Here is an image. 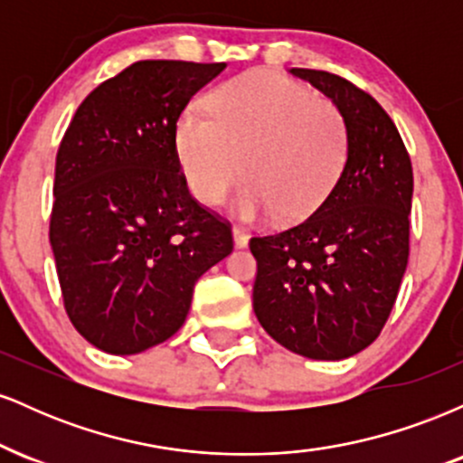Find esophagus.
<instances>
[{
  "instance_id": "esophagus-1",
  "label": "esophagus",
  "mask_w": 463,
  "mask_h": 463,
  "mask_svg": "<svg viewBox=\"0 0 463 463\" xmlns=\"http://www.w3.org/2000/svg\"><path fill=\"white\" fill-rule=\"evenodd\" d=\"M232 241H235V248H246L248 241H250V235L243 228L235 226L232 228Z\"/></svg>"
}]
</instances>
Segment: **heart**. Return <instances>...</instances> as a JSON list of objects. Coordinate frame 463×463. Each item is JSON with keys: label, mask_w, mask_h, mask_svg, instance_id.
Here are the masks:
<instances>
[{"label": "heart", "mask_w": 463, "mask_h": 463, "mask_svg": "<svg viewBox=\"0 0 463 463\" xmlns=\"http://www.w3.org/2000/svg\"><path fill=\"white\" fill-rule=\"evenodd\" d=\"M209 117L183 110L174 130L180 172L194 198L220 204L248 180L239 215L300 222L316 213L348 161V126L311 89L269 71L228 80L206 98Z\"/></svg>", "instance_id": "1"}]
</instances>
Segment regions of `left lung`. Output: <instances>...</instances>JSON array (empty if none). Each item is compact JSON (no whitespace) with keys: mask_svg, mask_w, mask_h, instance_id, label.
Returning a JSON list of instances; mask_svg holds the SVG:
<instances>
[{"mask_svg":"<svg viewBox=\"0 0 463 463\" xmlns=\"http://www.w3.org/2000/svg\"><path fill=\"white\" fill-rule=\"evenodd\" d=\"M337 106L348 161L316 213L250 239L252 307L280 346L339 361L368 348L394 307L409 259L413 172L394 121L372 95L316 69H291Z\"/></svg>","mask_w":463,"mask_h":463,"instance_id":"8db88e82","label":"left lung"}]
</instances>
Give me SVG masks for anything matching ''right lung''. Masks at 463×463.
Returning <instances> with one entry per match:
<instances>
[{
    "mask_svg": "<svg viewBox=\"0 0 463 463\" xmlns=\"http://www.w3.org/2000/svg\"><path fill=\"white\" fill-rule=\"evenodd\" d=\"M224 69L135 62L87 95L62 137L50 243L69 320L104 353L172 337L200 276L232 252L231 224L191 198L174 146L184 106Z\"/></svg>",
    "mask_w": 463,
    "mask_h": 463,
    "instance_id": "right-lung-1",
    "label": "right lung"
}]
</instances>
